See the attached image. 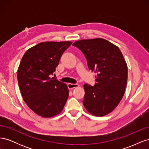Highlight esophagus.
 Listing matches in <instances>:
<instances>
[{
  "label": "esophagus",
  "mask_w": 149,
  "mask_h": 149,
  "mask_svg": "<svg viewBox=\"0 0 149 149\" xmlns=\"http://www.w3.org/2000/svg\"><path fill=\"white\" fill-rule=\"evenodd\" d=\"M79 86V84H72V83H68V88L70 89H74L75 88H77Z\"/></svg>",
  "instance_id": "esophagus-1"
}]
</instances>
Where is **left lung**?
<instances>
[{"label": "left lung", "instance_id": "1", "mask_svg": "<svg viewBox=\"0 0 149 149\" xmlns=\"http://www.w3.org/2000/svg\"><path fill=\"white\" fill-rule=\"evenodd\" d=\"M89 70L96 73L93 86L85 84L83 104L91 114L101 117L112 112L123 97L127 82V66L119 47L97 38L75 42Z\"/></svg>", "mask_w": 149, "mask_h": 149}]
</instances>
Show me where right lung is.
<instances>
[{"label":"right lung","instance_id":"add662e5","mask_svg":"<svg viewBox=\"0 0 149 149\" xmlns=\"http://www.w3.org/2000/svg\"><path fill=\"white\" fill-rule=\"evenodd\" d=\"M71 42H41L26 50L17 70L25 102L35 114L52 118L63 109L69 96L66 84L51 78Z\"/></svg>","mask_w":149,"mask_h":149}]
</instances>
